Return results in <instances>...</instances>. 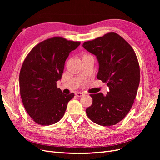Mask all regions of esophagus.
Segmentation results:
<instances>
[{"label": "esophagus", "instance_id": "34e87169", "mask_svg": "<svg viewBox=\"0 0 160 160\" xmlns=\"http://www.w3.org/2000/svg\"><path fill=\"white\" fill-rule=\"evenodd\" d=\"M75 95L77 96V97H78V98H80V97H82L83 95H84V93H81V92H75Z\"/></svg>", "mask_w": 160, "mask_h": 160}]
</instances>
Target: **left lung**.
I'll list each match as a JSON object with an SVG mask.
<instances>
[{"label": "left lung", "mask_w": 160, "mask_h": 160, "mask_svg": "<svg viewBox=\"0 0 160 160\" xmlns=\"http://www.w3.org/2000/svg\"><path fill=\"white\" fill-rule=\"evenodd\" d=\"M83 47L96 56L99 62L97 78L107 83L109 91L91 94L93 103L86 109L94 123L111 126L129 113L136 97L140 79L139 65L135 51L115 32L85 42Z\"/></svg>", "instance_id": "8db88e82"}]
</instances>
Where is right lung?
Here are the masks:
<instances>
[{"label":"right lung","mask_w":160,"mask_h":160,"mask_svg":"<svg viewBox=\"0 0 160 160\" xmlns=\"http://www.w3.org/2000/svg\"><path fill=\"white\" fill-rule=\"evenodd\" d=\"M80 42L57 37L38 43L24 61L19 75V87L24 107L38 124L49 125L62 118L74 93L64 94L57 88L65 62Z\"/></svg>","instance_id":"right-lung-1"}]
</instances>
